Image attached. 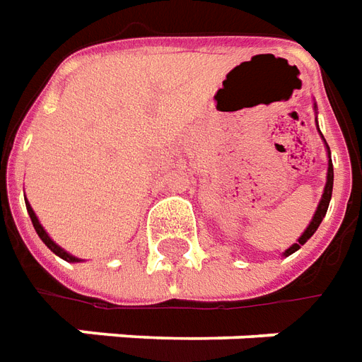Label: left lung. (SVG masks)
<instances>
[{
	"instance_id": "left-lung-1",
	"label": "left lung",
	"mask_w": 362,
	"mask_h": 362,
	"mask_svg": "<svg viewBox=\"0 0 362 362\" xmlns=\"http://www.w3.org/2000/svg\"><path fill=\"white\" fill-rule=\"evenodd\" d=\"M327 150H329V146H327ZM332 191H333V165H332V160H329V168H327V183H325V189H324V194H322V201L317 204V210L314 218H312V222H310V226L306 228V232L300 235V240L292 247L284 251V255H291L294 253L296 250H300V245H304V243L308 242L310 238L314 235V232L317 230V226L322 224V220H324L325 212H327V206H329V201H332Z\"/></svg>"
}]
</instances>
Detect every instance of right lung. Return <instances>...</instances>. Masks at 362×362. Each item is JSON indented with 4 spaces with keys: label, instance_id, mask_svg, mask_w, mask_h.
<instances>
[{
    "label": "right lung",
    "instance_id": "1",
    "mask_svg": "<svg viewBox=\"0 0 362 362\" xmlns=\"http://www.w3.org/2000/svg\"><path fill=\"white\" fill-rule=\"evenodd\" d=\"M27 212H29L30 220H33V226H35V230H37L38 238H40V240H42V242L46 243V247H48V250H52L54 253H56L58 257H62L64 261H70V263H76V261H79L78 257H74V255H70L68 251H64L62 247H60V245H56V243H54L52 240H50V235L46 234L45 228L40 226V222H38L37 214H35V212H33V209H30V204H27Z\"/></svg>",
    "mask_w": 362,
    "mask_h": 362
}]
</instances>
